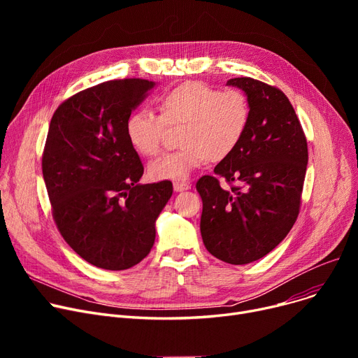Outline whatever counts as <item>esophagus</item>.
<instances>
[{
    "mask_svg": "<svg viewBox=\"0 0 358 358\" xmlns=\"http://www.w3.org/2000/svg\"><path fill=\"white\" fill-rule=\"evenodd\" d=\"M173 187H174V192H184V190H189L190 189V184L189 182H185V181H176L174 184H173Z\"/></svg>",
    "mask_w": 358,
    "mask_h": 358,
    "instance_id": "34e87169",
    "label": "esophagus"
}]
</instances>
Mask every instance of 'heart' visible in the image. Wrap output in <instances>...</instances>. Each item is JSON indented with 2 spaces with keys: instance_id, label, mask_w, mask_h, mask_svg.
I'll list each match as a JSON object with an SVG mask.
<instances>
[{
  "instance_id": "1",
  "label": "heart",
  "mask_w": 358,
  "mask_h": 358,
  "mask_svg": "<svg viewBox=\"0 0 358 358\" xmlns=\"http://www.w3.org/2000/svg\"><path fill=\"white\" fill-rule=\"evenodd\" d=\"M159 116L145 110L126 120V136L138 154L157 155L166 126H181V149L165 154L148 165V176L157 180H187L209 159L229 157L245 136L251 110L238 90L219 91L197 81L169 90L158 101Z\"/></svg>"
}]
</instances>
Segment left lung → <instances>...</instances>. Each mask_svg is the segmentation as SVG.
<instances>
[{
    "mask_svg": "<svg viewBox=\"0 0 358 358\" xmlns=\"http://www.w3.org/2000/svg\"><path fill=\"white\" fill-rule=\"evenodd\" d=\"M228 85L245 91L251 117L234 152L201 177L200 232L213 257L234 266L271 252L299 216L308 166V142L296 111L277 87L241 77ZM227 180L222 189L218 177Z\"/></svg>",
    "mask_w": 358,
    "mask_h": 358,
    "instance_id": "left-lung-1",
    "label": "left lung"
}]
</instances>
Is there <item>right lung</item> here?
<instances>
[{
	"mask_svg": "<svg viewBox=\"0 0 358 358\" xmlns=\"http://www.w3.org/2000/svg\"><path fill=\"white\" fill-rule=\"evenodd\" d=\"M155 87L124 78L83 90L53 113L42 171L56 228L90 264L136 266L155 242V222L171 181L139 184L143 165L126 136V120Z\"/></svg>",
	"mask_w": 358,
	"mask_h": 358,
	"instance_id": "right-lung-1",
	"label": "right lung"
}]
</instances>
